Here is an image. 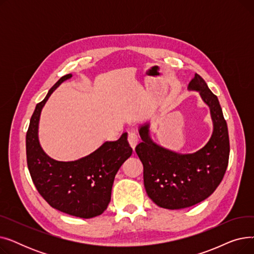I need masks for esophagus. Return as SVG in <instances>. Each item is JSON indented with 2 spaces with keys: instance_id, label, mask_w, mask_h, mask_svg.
<instances>
[{
  "instance_id": "esophagus-1",
  "label": "esophagus",
  "mask_w": 254,
  "mask_h": 254,
  "mask_svg": "<svg viewBox=\"0 0 254 254\" xmlns=\"http://www.w3.org/2000/svg\"><path fill=\"white\" fill-rule=\"evenodd\" d=\"M127 141H128V144H129L130 147H131L132 149H135L136 145L138 144V141H139L138 136L136 135V132H134V131L128 132V135H127Z\"/></svg>"
}]
</instances>
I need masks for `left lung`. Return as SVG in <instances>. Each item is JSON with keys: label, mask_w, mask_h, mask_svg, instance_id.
<instances>
[{"label": "left lung", "mask_w": 254, "mask_h": 254, "mask_svg": "<svg viewBox=\"0 0 254 254\" xmlns=\"http://www.w3.org/2000/svg\"><path fill=\"white\" fill-rule=\"evenodd\" d=\"M189 89L199 92L213 120V134L202 149L190 154L176 153L150 139L148 124L139 129L142 142L136 146V152L144 168L145 190L157 206L165 209H183L204 201L215 191L229 164L228 125L217 97L198 74Z\"/></svg>", "instance_id": "left-lung-1"}]
</instances>
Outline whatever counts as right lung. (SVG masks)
<instances>
[{"instance_id": "obj_1", "label": "right lung", "mask_w": 254, "mask_h": 254, "mask_svg": "<svg viewBox=\"0 0 254 254\" xmlns=\"http://www.w3.org/2000/svg\"><path fill=\"white\" fill-rule=\"evenodd\" d=\"M71 77L72 74L63 76L37 104L26 131V163L37 190L52 208L76 217L92 218L108 207L116 173L132 150L124 132L117 141L105 142L74 162L56 161L43 151L38 139L40 114L51 93Z\"/></svg>"}]
</instances>
